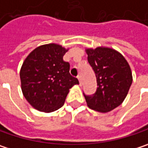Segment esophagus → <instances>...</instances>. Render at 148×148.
<instances>
[{
  "label": "esophagus",
  "instance_id": "esophagus-1",
  "mask_svg": "<svg viewBox=\"0 0 148 148\" xmlns=\"http://www.w3.org/2000/svg\"><path fill=\"white\" fill-rule=\"evenodd\" d=\"M78 79H79V85L81 86L82 85V79H81V76L80 75H78Z\"/></svg>",
  "mask_w": 148,
  "mask_h": 148
}]
</instances>
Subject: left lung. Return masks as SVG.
Segmentation results:
<instances>
[{"instance_id":"1","label":"left lung","mask_w":148,"mask_h":148,"mask_svg":"<svg viewBox=\"0 0 148 148\" xmlns=\"http://www.w3.org/2000/svg\"><path fill=\"white\" fill-rule=\"evenodd\" d=\"M87 60L97 78L94 94L86 95L90 108L107 113L119 106L127 96L132 83L130 68L117 51L107 47L87 49Z\"/></svg>"}]
</instances>
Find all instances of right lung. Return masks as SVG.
I'll return each mask as SVG.
<instances>
[{"label":"right lung","mask_w":148,"mask_h":148,"mask_svg":"<svg viewBox=\"0 0 148 148\" xmlns=\"http://www.w3.org/2000/svg\"><path fill=\"white\" fill-rule=\"evenodd\" d=\"M67 50L59 45L37 47L27 57L20 71L22 91L35 109L53 112L63 105L69 90L79 84L62 58Z\"/></svg>","instance_id":"right-lung-1"}]
</instances>
